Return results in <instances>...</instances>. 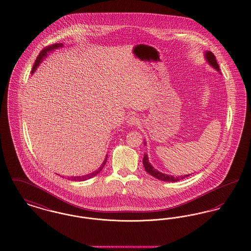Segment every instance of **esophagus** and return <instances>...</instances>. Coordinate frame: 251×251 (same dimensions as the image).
Wrapping results in <instances>:
<instances>
[{"instance_id": "obj_1", "label": "esophagus", "mask_w": 251, "mask_h": 251, "mask_svg": "<svg viewBox=\"0 0 251 251\" xmlns=\"http://www.w3.org/2000/svg\"><path fill=\"white\" fill-rule=\"evenodd\" d=\"M127 123H128L129 126H137V125L140 124V120L135 116H131V117L128 118Z\"/></svg>"}]
</instances>
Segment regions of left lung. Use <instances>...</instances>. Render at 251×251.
Listing matches in <instances>:
<instances>
[{
    "label": "left lung",
    "instance_id": "8db88e82",
    "mask_svg": "<svg viewBox=\"0 0 251 251\" xmlns=\"http://www.w3.org/2000/svg\"><path fill=\"white\" fill-rule=\"evenodd\" d=\"M206 59H207V61L209 62V64L212 67L215 68L217 72L220 71L219 70V66L217 64V61H216V58H215V54L212 51H207L206 52ZM143 165L144 167H145V170L149 174H151V176H153L156 179H161V180H164V181H178V180L184 179V178H186V177H188L190 175V174H188V175H183V176H179V177H173L171 175L163 174V173L157 171L155 168L151 165V163L149 162V159H148L147 154H144Z\"/></svg>",
    "mask_w": 251,
    "mask_h": 251
}]
</instances>
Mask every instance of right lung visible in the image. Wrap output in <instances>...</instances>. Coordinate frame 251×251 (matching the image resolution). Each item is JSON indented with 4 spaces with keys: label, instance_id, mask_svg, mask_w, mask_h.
<instances>
[{
    "label": "right lung",
    "instance_id": "1",
    "mask_svg": "<svg viewBox=\"0 0 251 251\" xmlns=\"http://www.w3.org/2000/svg\"><path fill=\"white\" fill-rule=\"evenodd\" d=\"M62 46H63V44L55 43V44L49 45V46H47L46 48L43 49V50L39 52V54L37 55V57H36V61H35V64H34L33 69H32V73H34V72L36 71V69L38 67V66H39V64H40L41 60L43 59L45 56H47V53H48L49 51L52 50L53 49H57L59 48V47H62ZM106 161H107V156L105 157V160L103 161V163H102V165L100 166V167L98 170H96V171L92 172V173H90V174H88V175L82 176V177H81V176H77V177H68V178H69V179H72V180H85V179H90V178L94 177V176H96L97 174H99V173L101 171V169H102L103 167H104V165H105Z\"/></svg>",
    "mask_w": 251,
    "mask_h": 251
}]
</instances>
